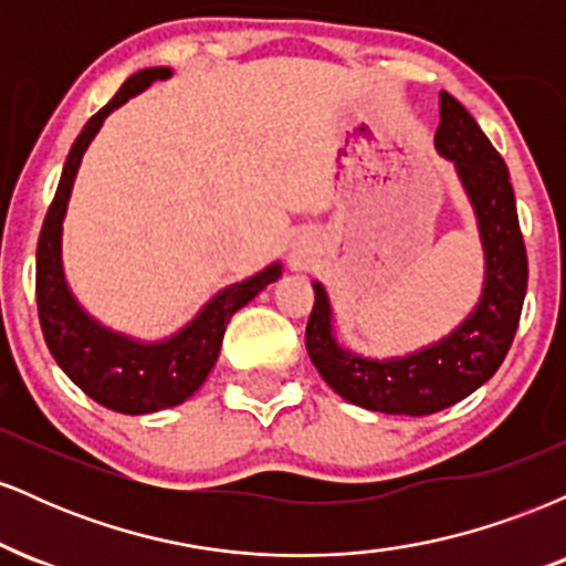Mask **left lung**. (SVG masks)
I'll use <instances>...</instances> for the list:
<instances>
[{
	"mask_svg": "<svg viewBox=\"0 0 566 566\" xmlns=\"http://www.w3.org/2000/svg\"><path fill=\"white\" fill-rule=\"evenodd\" d=\"M439 112L437 148L458 167L482 231L486 279L476 311L437 346L388 361L337 346L322 284H314L316 301L305 324V348L327 386L375 412L433 415L484 386L509 354L527 295V247L509 167L463 103L441 93Z\"/></svg>",
	"mask_w": 566,
	"mask_h": 566,
	"instance_id": "1",
	"label": "left lung"
}]
</instances>
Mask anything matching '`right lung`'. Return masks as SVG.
I'll use <instances>...</instances> for the list:
<instances>
[{
  "mask_svg": "<svg viewBox=\"0 0 566 566\" xmlns=\"http://www.w3.org/2000/svg\"><path fill=\"white\" fill-rule=\"evenodd\" d=\"M167 76H170V69L138 71L84 125L80 138L71 146L66 165H63L61 184H57L53 205L44 216L36 244V311L50 354L90 399L125 415H146L175 407L193 391H199V386L218 361L226 324L265 284L276 282L282 274L279 263H274L247 282L218 292L188 327L170 340L151 343V346L103 329L84 314L69 292L61 263V229L82 154L87 151L90 140L95 138L103 119L114 108H119L127 97L138 95L151 82L167 80Z\"/></svg>",
  "mask_w": 566,
  "mask_h": 566,
  "instance_id": "1",
  "label": "right lung"
}]
</instances>
